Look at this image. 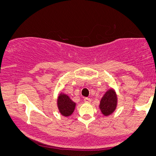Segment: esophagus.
<instances>
[{
    "instance_id": "34e87169",
    "label": "esophagus",
    "mask_w": 156,
    "mask_h": 156,
    "mask_svg": "<svg viewBox=\"0 0 156 156\" xmlns=\"http://www.w3.org/2000/svg\"><path fill=\"white\" fill-rule=\"evenodd\" d=\"M84 102L87 103H90L91 102H92V100L90 99V98H84Z\"/></svg>"
}]
</instances>
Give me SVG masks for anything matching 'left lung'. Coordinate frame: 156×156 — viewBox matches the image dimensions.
I'll use <instances>...</instances> for the list:
<instances>
[{
    "instance_id": "1",
    "label": "left lung",
    "mask_w": 156,
    "mask_h": 156,
    "mask_svg": "<svg viewBox=\"0 0 156 156\" xmlns=\"http://www.w3.org/2000/svg\"><path fill=\"white\" fill-rule=\"evenodd\" d=\"M117 105V97L115 91L110 89L105 93L100 103V109L105 116L112 114L115 111Z\"/></svg>"
}]
</instances>
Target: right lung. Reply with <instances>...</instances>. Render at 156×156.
<instances>
[{"instance_id": "1", "label": "right lung", "mask_w": 156, "mask_h": 156, "mask_svg": "<svg viewBox=\"0 0 156 156\" xmlns=\"http://www.w3.org/2000/svg\"><path fill=\"white\" fill-rule=\"evenodd\" d=\"M76 105V103H74L67 94L61 93L58 95V100H57V105H58V111L62 116H64V117L70 116L74 112Z\"/></svg>"}]
</instances>
